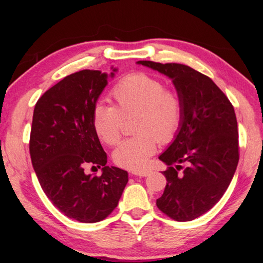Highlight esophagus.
I'll return each instance as SVG.
<instances>
[{"label": "esophagus", "mask_w": 263, "mask_h": 263, "mask_svg": "<svg viewBox=\"0 0 263 263\" xmlns=\"http://www.w3.org/2000/svg\"><path fill=\"white\" fill-rule=\"evenodd\" d=\"M133 175H137V176H148L150 174V171L149 170H143V171H133L132 172Z\"/></svg>", "instance_id": "1"}]
</instances>
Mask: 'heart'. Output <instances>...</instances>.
<instances>
[{"instance_id":"1","label":"heart","mask_w":263,"mask_h":263,"mask_svg":"<svg viewBox=\"0 0 263 263\" xmlns=\"http://www.w3.org/2000/svg\"><path fill=\"white\" fill-rule=\"evenodd\" d=\"M111 95L117 106L98 104L93 109L95 131L105 143L114 146L121 139L125 117L138 113L136 131L139 133L125 139L113 157L124 168L142 170L157 150L158 142L173 141L180 130L184 111L182 95L146 72L122 78Z\"/></svg>"}]
</instances>
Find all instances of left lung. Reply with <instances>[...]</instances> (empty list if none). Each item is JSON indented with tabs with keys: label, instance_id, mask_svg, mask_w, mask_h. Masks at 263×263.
Here are the masks:
<instances>
[{
	"label": "left lung",
	"instance_id": "left-lung-1",
	"mask_svg": "<svg viewBox=\"0 0 263 263\" xmlns=\"http://www.w3.org/2000/svg\"><path fill=\"white\" fill-rule=\"evenodd\" d=\"M138 64L171 78L183 97L180 130L159 156L168 168L163 172L167 183L156 204L172 219L193 220L221 199L236 171L239 154L235 110L209 77L187 65L153 61ZM181 163L188 166L178 173Z\"/></svg>",
	"mask_w": 263,
	"mask_h": 263
}]
</instances>
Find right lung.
I'll return each mask as SVG.
<instances>
[{"mask_svg": "<svg viewBox=\"0 0 263 263\" xmlns=\"http://www.w3.org/2000/svg\"><path fill=\"white\" fill-rule=\"evenodd\" d=\"M106 85L107 74L100 71L76 72L44 92L32 115L29 152L39 184L63 215L81 222L110 215L128 181L126 171L106 165L93 127V109ZM88 165L102 166V175L87 176Z\"/></svg>", "mask_w": 263, "mask_h": 263, "instance_id": "1", "label": "right lung"}]
</instances>
